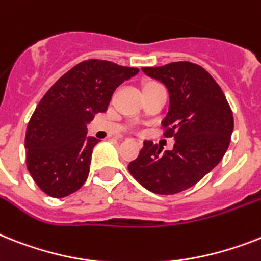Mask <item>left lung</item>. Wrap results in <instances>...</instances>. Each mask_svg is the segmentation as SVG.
I'll use <instances>...</instances> for the list:
<instances>
[{
  "label": "left lung",
  "instance_id": "1",
  "mask_svg": "<svg viewBox=\"0 0 261 261\" xmlns=\"http://www.w3.org/2000/svg\"><path fill=\"white\" fill-rule=\"evenodd\" d=\"M169 92L165 137L172 150L144 141L139 157L129 163L133 177L150 192L174 195L191 188L216 167L233 132V115L221 88L205 69L188 61L141 69Z\"/></svg>",
  "mask_w": 261,
  "mask_h": 261
}]
</instances>
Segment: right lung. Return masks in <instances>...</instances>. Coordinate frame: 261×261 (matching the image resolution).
Segmentation results:
<instances>
[{
	"label": "right lung",
	"mask_w": 261,
	"mask_h": 261,
	"mask_svg": "<svg viewBox=\"0 0 261 261\" xmlns=\"http://www.w3.org/2000/svg\"><path fill=\"white\" fill-rule=\"evenodd\" d=\"M137 73V68L88 60L73 66L45 93L25 136L28 171L41 191L61 199L83 187L98 143L87 136L88 124L107 111L116 88Z\"/></svg>",
	"instance_id": "obj_1"
}]
</instances>
